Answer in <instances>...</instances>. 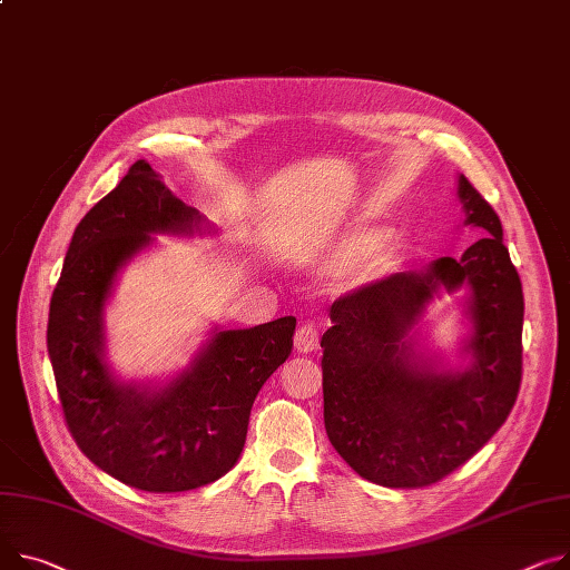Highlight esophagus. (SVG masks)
<instances>
[{"label":"esophagus","instance_id":"1","mask_svg":"<svg viewBox=\"0 0 570 570\" xmlns=\"http://www.w3.org/2000/svg\"><path fill=\"white\" fill-rule=\"evenodd\" d=\"M295 348L299 353H312L318 348V325L316 321H305L295 332Z\"/></svg>","mask_w":570,"mask_h":570}]
</instances>
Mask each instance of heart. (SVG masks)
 <instances>
[{"label":"heart","instance_id":"obj_1","mask_svg":"<svg viewBox=\"0 0 570 570\" xmlns=\"http://www.w3.org/2000/svg\"><path fill=\"white\" fill-rule=\"evenodd\" d=\"M383 240V232L381 229H373V226H364V229H357L348 236L341 238L332 252H330V263L334 265H346V263H353L355 258H360L362 254L373 248L374 252L368 255L366 263L362 265V273L360 277L362 279H375L381 277L385 273H390L396 261H399V254H401V245L394 243V240Z\"/></svg>","mask_w":570,"mask_h":570}]
</instances>
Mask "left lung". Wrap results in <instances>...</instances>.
Masks as SVG:
<instances>
[{"label": "left lung", "mask_w": 570, "mask_h": 570, "mask_svg": "<svg viewBox=\"0 0 570 570\" xmlns=\"http://www.w3.org/2000/svg\"><path fill=\"white\" fill-rule=\"evenodd\" d=\"M465 224L485 238L429 273H394L336 297L323 334V416L332 446L362 479L426 488L465 465L507 422L522 381L524 297L502 222L459 178ZM473 288V366L459 376L413 362L409 330L440 284Z\"/></svg>", "instance_id": "8db88e82"}]
</instances>
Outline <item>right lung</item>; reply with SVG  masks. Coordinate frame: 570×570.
Here are the masks:
<instances>
[{
    "instance_id": "right-lung-1",
    "label": "right lung",
    "mask_w": 570,
    "mask_h": 570,
    "mask_svg": "<svg viewBox=\"0 0 570 570\" xmlns=\"http://www.w3.org/2000/svg\"><path fill=\"white\" fill-rule=\"evenodd\" d=\"M197 219L137 160L78 224L50 299L48 353L63 422L94 465L137 490H195L229 472L258 390L293 351L295 318L284 316L215 334L195 366L160 392L114 383L100 357L114 275L148 234H183Z\"/></svg>"
}]
</instances>
